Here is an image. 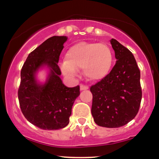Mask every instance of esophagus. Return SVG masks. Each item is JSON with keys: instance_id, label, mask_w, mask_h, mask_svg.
I'll return each instance as SVG.
<instances>
[{"instance_id": "esophagus-1", "label": "esophagus", "mask_w": 159, "mask_h": 159, "mask_svg": "<svg viewBox=\"0 0 159 159\" xmlns=\"http://www.w3.org/2000/svg\"><path fill=\"white\" fill-rule=\"evenodd\" d=\"M80 89H81V90H88L89 87L84 84H81L80 85Z\"/></svg>"}]
</instances>
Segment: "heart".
<instances>
[{"label": "heart", "mask_w": 159, "mask_h": 159, "mask_svg": "<svg viewBox=\"0 0 159 159\" xmlns=\"http://www.w3.org/2000/svg\"><path fill=\"white\" fill-rule=\"evenodd\" d=\"M62 64L63 73L74 76L77 69H83L84 74L90 81H99L110 72L113 54L108 46L97 43L81 42L68 49Z\"/></svg>", "instance_id": "obj_1"}]
</instances>
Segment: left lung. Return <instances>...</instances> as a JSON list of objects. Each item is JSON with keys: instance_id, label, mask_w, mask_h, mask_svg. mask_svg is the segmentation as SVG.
<instances>
[{"instance_id": "left-lung-1", "label": "left lung", "mask_w": 159, "mask_h": 159, "mask_svg": "<svg viewBox=\"0 0 159 159\" xmlns=\"http://www.w3.org/2000/svg\"><path fill=\"white\" fill-rule=\"evenodd\" d=\"M111 44L117 61L106 77L90 87L91 113L99 126L118 128L134 119L139 111L140 72L129 49L114 39Z\"/></svg>"}]
</instances>
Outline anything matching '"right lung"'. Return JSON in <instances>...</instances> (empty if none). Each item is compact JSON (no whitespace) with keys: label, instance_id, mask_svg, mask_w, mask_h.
<instances>
[{"label":"right lung","instance_id":"1","mask_svg":"<svg viewBox=\"0 0 159 159\" xmlns=\"http://www.w3.org/2000/svg\"><path fill=\"white\" fill-rule=\"evenodd\" d=\"M67 40L66 36L48 38L29 54L21 70V83L18 96L25 117L44 130H57L69 123L72 107L80 94V87H67L60 75L59 57ZM47 65L50 69L45 84L38 83L35 73Z\"/></svg>","mask_w":159,"mask_h":159}]
</instances>
